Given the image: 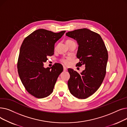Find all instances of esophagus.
<instances>
[{
  "label": "esophagus",
  "instance_id": "34e87169",
  "mask_svg": "<svg viewBox=\"0 0 127 127\" xmlns=\"http://www.w3.org/2000/svg\"><path fill=\"white\" fill-rule=\"evenodd\" d=\"M67 68H66V67H65V66H64V67H63V70H64V71H66L67 70Z\"/></svg>",
  "mask_w": 127,
  "mask_h": 127
}]
</instances>
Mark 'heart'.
Returning a JSON list of instances; mask_svg holds the SVG:
<instances>
[{
    "mask_svg": "<svg viewBox=\"0 0 127 127\" xmlns=\"http://www.w3.org/2000/svg\"><path fill=\"white\" fill-rule=\"evenodd\" d=\"M72 41L71 40H67L66 41V43H67L69 42ZM69 58H66V59H63L61 60V62L65 65H68L69 64Z\"/></svg>",
    "mask_w": 127,
    "mask_h": 127,
    "instance_id": "heart-1",
    "label": "heart"
}]
</instances>
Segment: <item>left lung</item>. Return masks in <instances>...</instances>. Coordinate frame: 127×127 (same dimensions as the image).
I'll return each instance as SVG.
<instances>
[{
  "mask_svg": "<svg viewBox=\"0 0 127 127\" xmlns=\"http://www.w3.org/2000/svg\"><path fill=\"white\" fill-rule=\"evenodd\" d=\"M66 35L75 39L78 44V66L84 65L80 74L69 68L68 86L71 94L79 99L92 95L100 86L106 74L108 53L99 34L87 28L68 32Z\"/></svg>",
  "mask_w": 127,
  "mask_h": 127,
  "instance_id": "obj_1",
  "label": "left lung"
}]
</instances>
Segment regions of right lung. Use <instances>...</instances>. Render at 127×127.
Wrapping results in <instances>:
<instances>
[{
  "label": "right lung",
  "mask_w": 127,
  "mask_h": 127,
  "mask_svg": "<svg viewBox=\"0 0 127 127\" xmlns=\"http://www.w3.org/2000/svg\"><path fill=\"white\" fill-rule=\"evenodd\" d=\"M65 31L55 33L37 29L26 37L21 45L17 62L18 73L26 90L32 96L43 98L50 95L60 74L61 64L45 68L47 57L54 53L55 44Z\"/></svg>",
  "instance_id": "right-lung-1"
}]
</instances>
